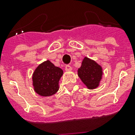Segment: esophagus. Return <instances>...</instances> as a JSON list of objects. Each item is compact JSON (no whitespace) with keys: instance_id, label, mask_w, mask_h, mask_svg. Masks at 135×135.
<instances>
[{"instance_id":"1","label":"esophagus","mask_w":135,"mask_h":135,"mask_svg":"<svg viewBox=\"0 0 135 135\" xmlns=\"http://www.w3.org/2000/svg\"><path fill=\"white\" fill-rule=\"evenodd\" d=\"M65 70L66 71H71L72 68L71 66L70 65H66L65 66Z\"/></svg>"}]
</instances>
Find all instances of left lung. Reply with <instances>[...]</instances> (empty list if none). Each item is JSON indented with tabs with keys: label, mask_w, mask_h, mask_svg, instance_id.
<instances>
[{
	"label": "left lung",
	"mask_w": 135,
	"mask_h": 135,
	"mask_svg": "<svg viewBox=\"0 0 135 135\" xmlns=\"http://www.w3.org/2000/svg\"><path fill=\"white\" fill-rule=\"evenodd\" d=\"M102 74V66L88 57H85L78 70L79 78L88 89H94L99 86Z\"/></svg>",
	"instance_id": "obj_1"
}]
</instances>
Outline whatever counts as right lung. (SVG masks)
I'll return each instance as SVG.
<instances>
[{
  "label": "right lung",
  "mask_w": 135,
  "mask_h": 135,
  "mask_svg": "<svg viewBox=\"0 0 135 135\" xmlns=\"http://www.w3.org/2000/svg\"><path fill=\"white\" fill-rule=\"evenodd\" d=\"M63 74L60 68L47 60L36 69L33 74V85L39 95L49 97L59 90V81Z\"/></svg>",
  "instance_id": "1"
}]
</instances>
